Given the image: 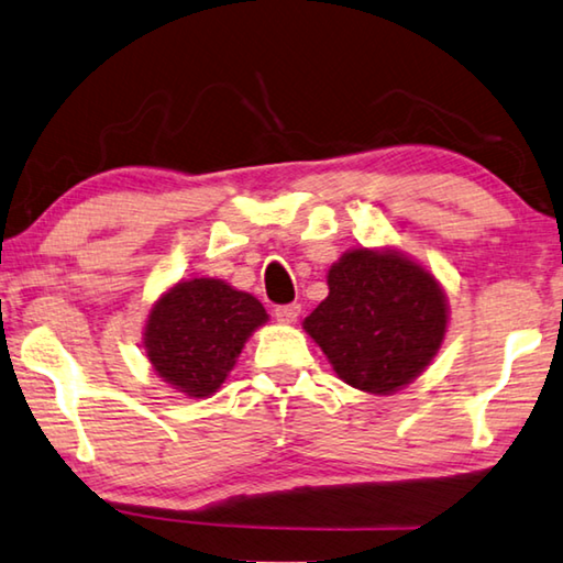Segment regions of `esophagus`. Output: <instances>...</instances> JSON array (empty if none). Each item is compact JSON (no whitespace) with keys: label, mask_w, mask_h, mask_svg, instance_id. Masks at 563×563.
<instances>
[{"label":"esophagus","mask_w":563,"mask_h":563,"mask_svg":"<svg viewBox=\"0 0 563 563\" xmlns=\"http://www.w3.org/2000/svg\"><path fill=\"white\" fill-rule=\"evenodd\" d=\"M298 318H300V306H298V302H290V306L275 308V320H278V323H283V325L296 323Z\"/></svg>","instance_id":"34e87169"}]
</instances>
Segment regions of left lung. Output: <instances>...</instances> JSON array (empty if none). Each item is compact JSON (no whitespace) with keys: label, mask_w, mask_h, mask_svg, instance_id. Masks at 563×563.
Here are the masks:
<instances>
[{"label":"left lung","mask_w":563,"mask_h":563,"mask_svg":"<svg viewBox=\"0 0 563 563\" xmlns=\"http://www.w3.org/2000/svg\"><path fill=\"white\" fill-rule=\"evenodd\" d=\"M347 386L373 396L406 388L431 365L449 330L439 278L390 247H353L328 271V298L302 320Z\"/></svg>","instance_id":"1"}]
</instances>
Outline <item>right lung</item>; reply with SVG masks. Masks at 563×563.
Segmentation results:
<instances>
[{"instance_id": "add662e5", "label": "right lung", "mask_w": 563, "mask_h": 563, "mask_svg": "<svg viewBox=\"0 0 563 563\" xmlns=\"http://www.w3.org/2000/svg\"><path fill=\"white\" fill-rule=\"evenodd\" d=\"M267 323L263 302L220 278H187L150 308L142 347L153 371L187 398L218 394L247 338Z\"/></svg>"}]
</instances>
